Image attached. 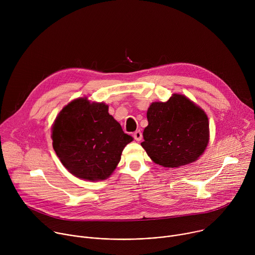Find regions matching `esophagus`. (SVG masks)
Wrapping results in <instances>:
<instances>
[{
  "label": "esophagus",
  "mask_w": 255,
  "mask_h": 255,
  "mask_svg": "<svg viewBox=\"0 0 255 255\" xmlns=\"http://www.w3.org/2000/svg\"><path fill=\"white\" fill-rule=\"evenodd\" d=\"M133 137H134V139H135L136 141H140V140L142 139V133H141V131H139V130L135 131V132L133 133Z\"/></svg>",
  "instance_id": "esophagus-1"
}]
</instances>
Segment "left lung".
<instances>
[{
  "instance_id": "left-lung-1",
  "label": "left lung",
  "mask_w": 255,
  "mask_h": 255,
  "mask_svg": "<svg viewBox=\"0 0 255 255\" xmlns=\"http://www.w3.org/2000/svg\"><path fill=\"white\" fill-rule=\"evenodd\" d=\"M147 120L141 146L153 162L164 167L196 161L209 143L206 113L184 95L173 94L167 102L152 103Z\"/></svg>"
}]
</instances>
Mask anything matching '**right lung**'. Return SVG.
<instances>
[{"label":"right lung","mask_w":255,"mask_h":255,"mask_svg":"<svg viewBox=\"0 0 255 255\" xmlns=\"http://www.w3.org/2000/svg\"><path fill=\"white\" fill-rule=\"evenodd\" d=\"M104 103L79 98L67 104L52 125L53 149L77 177L104 180L115 170L124 147L133 138L108 112Z\"/></svg>","instance_id":"1"}]
</instances>
